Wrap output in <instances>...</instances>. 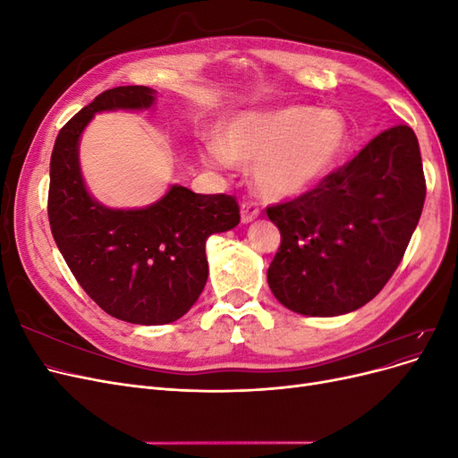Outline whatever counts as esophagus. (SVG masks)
Returning a JSON list of instances; mask_svg holds the SVG:
<instances>
[{"label": "esophagus", "mask_w": 458, "mask_h": 458, "mask_svg": "<svg viewBox=\"0 0 458 458\" xmlns=\"http://www.w3.org/2000/svg\"><path fill=\"white\" fill-rule=\"evenodd\" d=\"M258 216H259V208L256 202L246 200L241 204V219L244 224H250V221H254Z\"/></svg>", "instance_id": "esophagus-1"}]
</instances>
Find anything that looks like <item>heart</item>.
I'll return each mask as SVG.
<instances>
[{"label": "heart", "mask_w": 458, "mask_h": 458, "mask_svg": "<svg viewBox=\"0 0 458 458\" xmlns=\"http://www.w3.org/2000/svg\"><path fill=\"white\" fill-rule=\"evenodd\" d=\"M217 140L208 147V158L254 165L256 189L281 200L301 195L332 172L348 148L350 128L340 110L286 106L234 116Z\"/></svg>", "instance_id": "heart-1"}]
</instances>
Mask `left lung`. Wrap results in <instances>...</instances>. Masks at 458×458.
<instances>
[{
	"label": "left lung",
	"instance_id": "obj_1",
	"mask_svg": "<svg viewBox=\"0 0 458 458\" xmlns=\"http://www.w3.org/2000/svg\"><path fill=\"white\" fill-rule=\"evenodd\" d=\"M426 199L419 140L395 126L294 200L267 206L281 246L267 283L310 317L363 308L403 259Z\"/></svg>",
	"mask_w": 458,
	"mask_h": 458
}]
</instances>
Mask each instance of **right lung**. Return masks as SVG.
<instances>
[{
  "mask_svg": "<svg viewBox=\"0 0 458 458\" xmlns=\"http://www.w3.org/2000/svg\"><path fill=\"white\" fill-rule=\"evenodd\" d=\"M152 103L155 89L145 86L97 95L61 128L49 172L47 216L66 266L97 306L133 325L183 317L208 279L206 239L241 221L234 197L199 195L182 185L141 210H113L89 197L78 162L81 131L95 113Z\"/></svg>",
  "mask_w": 458,
  "mask_h": 458,
  "instance_id": "obj_1",
  "label": "right lung"
}]
</instances>
